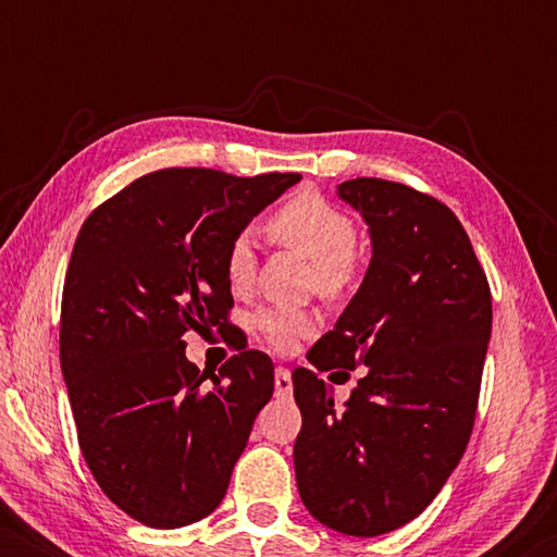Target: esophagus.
<instances>
[{
    "instance_id": "1",
    "label": "esophagus",
    "mask_w": 557,
    "mask_h": 557,
    "mask_svg": "<svg viewBox=\"0 0 557 557\" xmlns=\"http://www.w3.org/2000/svg\"><path fill=\"white\" fill-rule=\"evenodd\" d=\"M273 387H276V398H292L294 383L292 372L286 368H276V375H273Z\"/></svg>"
}]
</instances>
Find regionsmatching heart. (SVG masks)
I'll use <instances>...</instances> for the list:
<instances>
[{"instance_id": "b5f03b06", "label": "heart", "mask_w": 557, "mask_h": 557, "mask_svg": "<svg viewBox=\"0 0 557 557\" xmlns=\"http://www.w3.org/2000/svg\"><path fill=\"white\" fill-rule=\"evenodd\" d=\"M265 233L271 240L309 258V286L326 299L347 296L360 278L362 256L355 243V220L311 189H301L281 202L265 220ZM223 265L227 286L238 294L248 292L256 276V256L246 235L233 238ZM253 330L271 349L288 352L319 330V314L304 307H263L253 314Z\"/></svg>"}]
</instances>
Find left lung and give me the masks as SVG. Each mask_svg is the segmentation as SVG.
<instances>
[{"label":"left lung","instance_id":"left-lung-1","mask_svg":"<svg viewBox=\"0 0 557 557\" xmlns=\"http://www.w3.org/2000/svg\"><path fill=\"white\" fill-rule=\"evenodd\" d=\"M339 197L368 220L372 261L307 360L332 375L364 368L345 410L314 370H294V467L319 522L375 537L421 515L467 451L492 292L459 218L436 197L377 177L342 182Z\"/></svg>","mask_w":557,"mask_h":557}]
</instances>
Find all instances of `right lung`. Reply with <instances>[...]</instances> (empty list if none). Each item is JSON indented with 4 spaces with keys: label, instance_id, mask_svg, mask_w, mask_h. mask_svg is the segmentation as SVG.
<instances>
[{
    "label": "right lung",
    "instance_id": "obj_1",
    "mask_svg": "<svg viewBox=\"0 0 557 557\" xmlns=\"http://www.w3.org/2000/svg\"><path fill=\"white\" fill-rule=\"evenodd\" d=\"M299 180L170 166L134 180L81 227L63 284L60 368L83 459L136 522L185 528L225 497L273 395V364L243 347L205 385L182 337L231 326L225 250Z\"/></svg>",
    "mask_w": 557,
    "mask_h": 557
}]
</instances>
